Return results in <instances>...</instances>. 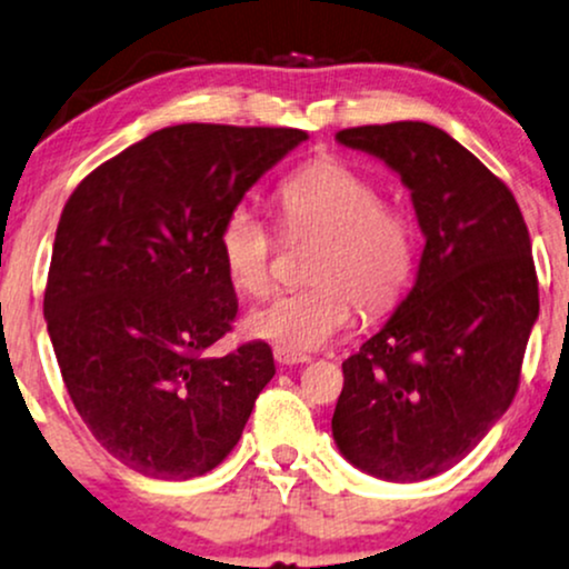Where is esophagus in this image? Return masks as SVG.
Here are the masks:
<instances>
[{"label": "esophagus", "mask_w": 569, "mask_h": 569, "mask_svg": "<svg viewBox=\"0 0 569 569\" xmlns=\"http://www.w3.org/2000/svg\"><path fill=\"white\" fill-rule=\"evenodd\" d=\"M273 359H277L279 367H296V363H308L306 353H292V350H284V348H273Z\"/></svg>", "instance_id": "esophagus-1"}]
</instances>
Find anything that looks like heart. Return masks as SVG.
Segmentation results:
<instances>
[{"label": "heart", "mask_w": 569, "mask_h": 569, "mask_svg": "<svg viewBox=\"0 0 569 569\" xmlns=\"http://www.w3.org/2000/svg\"><path fill=\"white\" fill-rule=\"evenodd\" d=\"M277 202L290 231L321 237L313 252V287L282 292L250 313L248 329L292 353L327 346L353 319L382 313L409 284L417 252L413 223L401 208L382 202L375 181L335 158L298 168L277 189ZM223 271L248 298L269 296L273 287V237L248 206L231 208L219 229Z\"/></svg>", "instance_id": "1"}]
</instances>
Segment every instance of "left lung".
Here are the masks:
<instances>
[{"label":"left lung","mask_w":569,"mask_h":569,"mask_svg":"<svg viewBox=\"0 0 569 569\" xmlns=\"http://www.w3.org/2000/svg\"><path fill=\"white\" fill-rule=\"evenodd\" d=\"M338 142L401 177L425 250L388 325L342 361L335 443L380 480H427L459 465L515 401L538 319L530 234L509 187L438 126H359Z\"/></svg>","instance_id":"8db88e82"}]
</instances>
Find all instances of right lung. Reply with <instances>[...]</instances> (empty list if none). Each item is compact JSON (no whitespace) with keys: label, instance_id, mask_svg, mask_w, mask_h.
<instances>
[{"label":"right lung","instance_id":"1","mask_svg":"<svg viewBox=\"0 0 569 569\" xmlns=\"http://www.w3.org/2000/svg\"><path fill=\"white\" fill-rule=\"evenodd\" d=\"M306 139L168 126L94 168L62 208L47 332L76 411L134 472L189 480L219 467L277 371L261 340L208 356L237 317L219 229Z\"/></svg>","mask_w":569,"mask_h":569}]
</instances>
